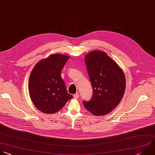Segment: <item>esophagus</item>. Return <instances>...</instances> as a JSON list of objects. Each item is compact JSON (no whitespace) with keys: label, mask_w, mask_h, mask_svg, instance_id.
I'll return each mask as SVG.
<instances>
[{"label":"esophagus","mask_w":155,"mask_h":155,"mask_svg":"<svg viewBox=\"0 0 155 155\" xmlns=\"http://www.w3.org/2000/svg\"><path fill=\"white\" fill-rule=\"evenodd\" d=\"M73 96H74V98H78L79 97V94H75Z\"/></svg>","instance_id":"1"}]
</instances>
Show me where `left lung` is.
<instances>
[{"label": "left lung", "instance_id": "left-lung-1", "mask_svg": "<svg viewBox=\"0 0 155 155\" xmlns=\"http://www.w3.org/2000/svg\"><path fill=\"white\" fill-rule=\"evenodd\" d=\"M84 60L93 89L84 107L96 116H105L120 102L125 90L126 80L122 69L107 53L100 50L90 51Z\"/></svg>", "mask_w": 155, "mask_h": 155}]
</instances>
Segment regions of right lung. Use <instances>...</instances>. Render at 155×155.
Returning a JSON list of instances; mask_svg holds the SVG:
<instances>
[{"instance_id": "right-lung-1", "label": "right lung", "mask_w": 155, "mask_h": 155, "mask_svg": "<svg viewBox=\"0 0 155 155\" xmlns=\"http://www.w3.org/2000/svg\"><path fill=\"white\" fill-rule=\"evenodd\" d=\"M69 57L54 54L40 60L31 72L28 80L30 98L36 108L46 114L60 111L73 97L68 93L61 77Z\"/></svg>"}]
</instances>
